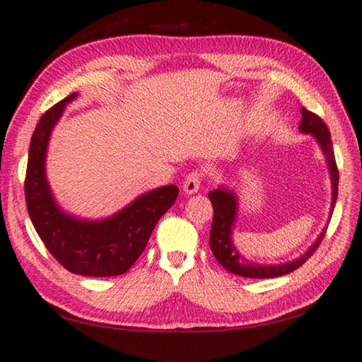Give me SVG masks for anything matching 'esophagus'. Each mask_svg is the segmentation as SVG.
<instances>
[{
  "label": "esophagus",
  "instance_id": "esophagus-1",
  "mask_svg": "<svg viewBox=\"0 0 362 362\" xmlns=\"http://www.w3.org/2000/svg\"><path fill=\"white\" fill-rule=\"evenodd\" d=\"M200 184H202V178H200V173L198 172H192L186 176V180L182 181V190L186 192L187 195L192 194H197L198 189H200Z\"/></svg>",
  "mask_w": 362,
  "mask_h": 362
}]
</instances>
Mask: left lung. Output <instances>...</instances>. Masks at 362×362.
I'll return each instance as SVG.
<instances>
[{
	"label": "left lung",
	"instance_id": "8db88e82",
	"mask_svg": "<svg viewBox=\"0 0 362 362\" xmlns=\"http://www.w3.org/2000/svg\"><path fill=\"white\" fill-rule=\"evenodd\" d=\"M300 132L305 134H311L319 146L325 154L328 170L331 176V187H333V198H331V211L329 216L333 214L336 198H337V184H339V172L334 159V150L333 142H331V134L319 115L309 112L308 109L301 107V123H300ZM209 200L214 208V218L211 226V235H209V245L211 252L216 256V259L220 262L223 269L231 272L234 275L245 276V278H276L291 274V272L301 267L313 253L319 248L323 235L327 233V226L319 238L314 240L311 247L308 248L297 259H292L289 262L283 264H256L248 261L245 256L239 253L233 242V230L235 218H238V197L233 190L226 187H218L216 190L209 192ZM329 223V222H328Z\"/></svg>",
	"mask_w": 362,
	"mask_h": 362
}]
</instances>
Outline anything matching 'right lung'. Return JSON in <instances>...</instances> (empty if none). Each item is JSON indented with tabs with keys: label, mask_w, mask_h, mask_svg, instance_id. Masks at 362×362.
Here are the masks:
<instances>
[{
	"label": "right lung",
	"mask_w": 362,
	"mask_h": 362,
	"mask_svg": "<svg viewBox=\"0 0 362 362\" xmlns=\"http://www.w3.org/2000/svg\"><path fill=\"white\" fill-rule=\"evenodd\" d=\"M76 92L59 101L37 123L31 137L25 180L29 217L56 261L71 274L117 276L131 269L148 243L159 218L172 208L175 184L145 192L112 217L86 220L65 212L54 200L45 173L51 131Z\"/></svg>",
	"instance_id": "right-lung-1"
}]
</instances>
